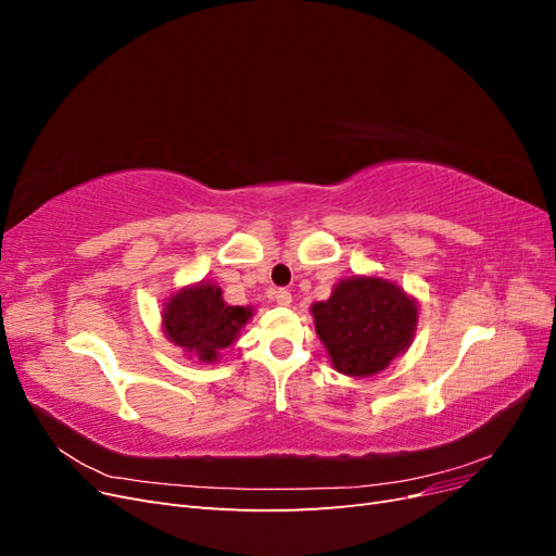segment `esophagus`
Returning a JSON list of instances; mask_svg holds the SVG:
<instances>
[{"label": "esophagus", "mask_w": 556, "mask_h": 556, "mask_svg": "<svg viewBox=\"0 0 556 556\" xmlns=\"http://www.w3.org/2000/svg\"><path fill=\"white\" fill-rule=\"evenodd\" d=\"M276 301H278V306H290L292 304V294L288 290H278L276 292Z\"/></svg>", "instance_id": "obj_1"}]
</instances>
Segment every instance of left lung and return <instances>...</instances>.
Segmentation results:
<instances>
[{
	"label": "left lung",
	"mask_w": 556,
	"mask_h": 556,
	"mask_svg": "<svg viewBox=\"0 0 556 556\" xmlns=\"http://www.w3.org/2000/svg\"><path fill=\"white\" fill-rule=\"evenodd\" d=\"M311 313L333 368L352 378L384 371L417 329V301L378 276L343 278Z\"/></svg>",
	"instance_id": "obj_1"
}]
</instances>
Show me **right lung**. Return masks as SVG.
I'll list each match as a JSON object with an SVG mask.
<instances>
[{
    "label": "right lung",
    "mask_w": 556,
    "mask_h": 556,
    "mask_svg": "<svg viewBox=\"0 0 556 556\" xmlns=\"http://www.w3.org/2000/svg\"><path fill=\"white\" fill-rule=\"evenodd\" d=\"M250 317V306L225 304L223 290L201 280L169 296L162 311V329L166 339L190 357L213 364L220 357V350L239 339V331Z\"/></svg>",
    "instance_id": "add662e5"
}]
</instances>
